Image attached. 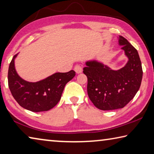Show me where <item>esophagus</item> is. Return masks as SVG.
<instances>
[{
    "instance_id": "1",
    "label": "esophagus",
    "mask_w": 154,
    "mask_h": 154,
    "mask_svg": "<svg viewBox=\"0 0 154 154\" xmlns=\"http://www.w3.org/2000/svg\"><path fill=\"white\" fill-rule=\"evenodd\" d=\"M74 70H75V71L76 72L77 74H79V73L82 72V66H80L79 65L75 66Z\"/></svg>"
}]
</instances>
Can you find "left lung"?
Instances as JSON below:
<instances>
[{
  "mask_svg": "<svg viewBox=\"0 0 154 154\" xmlns=\"http://www.w3.org/2000/svg\"><path fill=\"white\" fill-rule=\"evenodd\" d=\"M118 39L128 59L123 68L113 70L97 60L87 61L84 68L88 77V94L94 106L101 110L123 108L137 93L142 82V64L137 50L123 36Z\"/></svg>",
  "mask_w": 154,
  "mask_h": 154,
  "instance_id": "8db88e82",
  "label": "left lung"
}]
</instances>
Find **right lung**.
<instances>
[{
	"label": "right lung",
	"mask_w": 154,
	"mask_h": 154,
	"mask_svg": "<svg viewBox=\"0 0 154 154\" xmlns=\"http://www.w3.org/2000/svg\"><path fill=\"white\" fill-rule=\"evenodd\" d=\"M16 54L9 64L8 85L11 93L18 103L29 111H48L57 104L66 84L75 75L74 70L55 72L36 82H29L21 78L15 67Z\"/></svg>",
	"instance_id": "add662e5"
}]
</instances>
